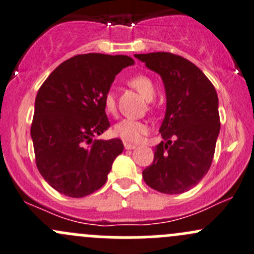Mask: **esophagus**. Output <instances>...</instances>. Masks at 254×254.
Here are the masks:
<instances>
[{
  "label": "esophagus",
  "instance_id": "obj_1",
  "mask_svg": "<svg viewBox=\"0 0 254 254\" xmlns=\"http://www.w3.org/2000/svg\"><path fill=\"white\" fill-rule=\"evenodd\" d=\"M124 147H125V150H134V148L136 147V145H134V143L124 142Z\"/></svg>",
  "mask_w": 254,
  "mask_h": 254
}]
</instances>
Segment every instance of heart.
<instances>
[{"label":"heart","instance_id":"b5f03b06","mask_svg":"<svg viewBox=\"0 0 254 254\" xmlns=\"http://www.w3.org/2000/svg\"><path fill=\"white\" fill-rule=\"evenodd\" d=\"M129 84L134 89H136L142 98L146 101H152V98L156 94V87L152 79L145 75H137L134 76L132 78L129 79ZM104 109L109 114L115 113V97L113 92L109 91L108 93L104 96ZM148 127L147 124L143 122H139V120H132V119H123L118 122L114 125V132L119 137H122L124 141L127 142H139L141 140L143 135L147 132Z\"/></svg>","mask_w":254,"mask_h":254}]
</instances>
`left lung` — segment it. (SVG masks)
Instances as JSON below:
<instances>
[{"label":"left lung","instance_id":"8db88e82","mask_svg":"<svg viewBox=\"0 0 254 254\" xmlns=\"http://www.w3.org/2000/svg\"><path fill=\"white\" fill-rule=\"evenodd\" d=\"M161 76L166 114L152 165L142 171L148 187L181 194L195 187L209 171L220 132L219 98L215 87L193 63L171 53L135 54Z\"/></svg>","mask_w":254,"mask_h":254}]
</instances>
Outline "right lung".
I'll list each match as a JSON object with an SVG mask.
<instances>
[{
    "label": "right lung",
    "mask_w": 254,
    "mask_h": 254,
    "mask_svg": "<svg viewBox=\"0 0 254 254\" xmlns=\"http://www.w3.org/2000/svg\"><path fill=\"white\" fill-rule=\"evenodd\" d=\"M134 60L127 55L83 54L64 61L35 98L30 135L40 175L59 193L82 198L104 186L120 139L93 140L111 127L104 96Z\"/></svg>",
    "instance_id": "right-lung-1"
}]
</instances>
